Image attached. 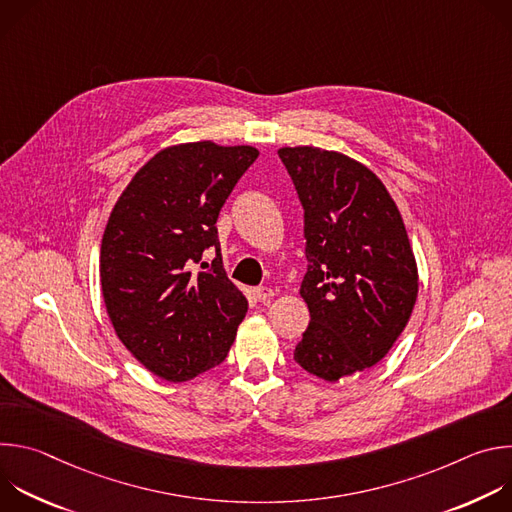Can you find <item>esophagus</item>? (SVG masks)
<instances>
[{"label": "esophagus", "instance_id": "obj_1", "mask_svg": "<svg viewBox=\"0 0 512 512\" xmlns=\"http://www.w3.org/2000/svg\"><path fill=\"white\" fill-rule=\"evenodd\" d=\"M253 294H255V298H257L259 302H269V300L273 298V289L267 287V285H259V287L253 289Z\"/></svg>", "mask_w": 512, "mask_h": 512}]
</instances>
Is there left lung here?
I'll return each mask as SVG.
<instances>
[{"instance_id": "left-lung-1", "label": "left lung", "mask_w": 512, "mask_h": 512, "mask_svg": "<svg viewBox=\"0 0 512 512\" xmlns=\"http://www.w3.org/2000/svg\"><path fill=\"white\" fill-rule=\"evenodd\" d=\"M304 208L310 324L294 360L338 381L371 369L403 332L417 300V265L403 218L362 164L318 148H281Z\"/></svg>"}]
</instances>
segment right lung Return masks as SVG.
<instances>
[{
    "mask_svg": "<svg viewBox=\"0 0 512 512\" xmlns=\"http://www.w3.org/2000/svg\"><path fill=\"white\" fill-rule=\"evenodd\" d=\"M259 152L212 141L156 154L117 200L101 245L107 314L154 375L182 383L221 364L247 314L216 218ZM204 250L215 253L208 264Z\"/></svg>",
    "mask_w": 512,
    "mask_h": 512,
    "instance_id": "1",
    "label": "right lung"
}]
</instances>
